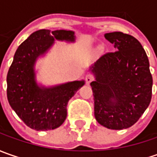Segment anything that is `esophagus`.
<instances>
[{
    "mask_svg": "<svg viewBox=\"0 0 157 157\" xmlns=\"http://www.w3.org/2000/svg\"><path fill=\"white\" fill-rule=\"evenodd\" d=\"M94 79V77L92 74H87V75L86 76V84H90Z\"/></svg>",
    "mask_w": 157,
    "mask_h": 157,
    "instance_id": "34e87169",
    "label": "esophagus"
}]
</instances>
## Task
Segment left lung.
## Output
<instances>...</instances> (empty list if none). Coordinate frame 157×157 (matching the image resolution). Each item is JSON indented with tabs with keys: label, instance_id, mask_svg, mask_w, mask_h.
I'll return each instance as SVG.
<instances>
[{
	"label": "left lung",
	"instance_id": "1",
	"mask_svg": "<svg viewBox=\"0 0 157 157\" xmlns=\"http://www.w3.org/2000/svg\"><path fill=\"white\" fill-rule=\"evenodd\" d=\"M117 50L105 53L90 68L95 81L90 85L94 97L96 121L109 129L133 126L147 109L153 79L142 44L122 32L105 34Z\"/></svg>",
	"mask_w": 157,
	"mask_h": 157
}]
</instances>
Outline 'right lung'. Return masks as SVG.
I'll return each instance as SVG.
<instances>
[{
    "label": "right lung",
    "mask_w": 157,
    "mask_h": 157,
    "mask_svg": "<svg viewBox=\"0 0 157 157\" xmlns=\"http://www.w3.org/2000/svg\"><path fill=\"white\" fill-rule=\"evenodd\" d=\"M55 40L74 42V32L40 29L32 33L16 50L7 75L9 105L28 127L37 131L60 127L67 116L68 101L85 85L84 80L51 87L37 85L36 61L47 52Z\"/></svg>",
    "instance_id": "add662e5"
}]
</instances>
